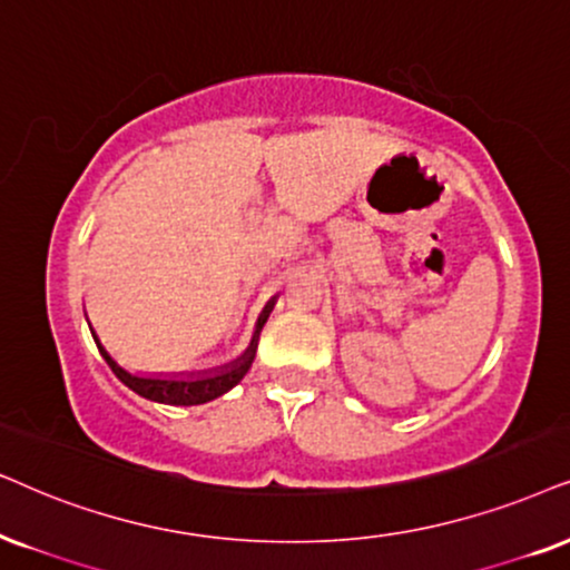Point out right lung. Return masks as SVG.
I'll return each instance as SVG.
<instances>
[{"label":"right lung","instance_id":"1","mask_svg":"<svg viewBox=\"0 0 570 570\" xmlns=\"http://www.w3.org/2000/svg\"><path fill=\"white\" fill-rule=\"evenodd\" d=\"M273 297L268 305H265L261 321H257V328H255V336H252L249 347L244 350L242 357H236L234 363L223 365L220 371H213V373H197V376H186V379H178V376H136V373H128L124 365H118L115 360L110 357V352L102 347V342H99V336L94 334L91 328V336L94 342H97L99 347V355L107 360V365H110L115 376L128 389H134L136 394H141V397L153 400V402H163V405H202V402H210L215 397H220V394H226L228 389H234L239 381L247 376L252 360H255V350H257V336H261V328L263 323L268 321V313L273 307Z\"/></svg>","mask_w":570,"mask_h":570}]
</instances>
